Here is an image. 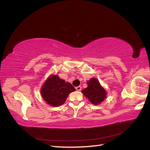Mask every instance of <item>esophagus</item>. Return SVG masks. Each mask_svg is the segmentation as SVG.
<instances>
[{
  "mask_svg": "<svg viewBox=\"0 0 150 150\" xmlns=\"http://www.w3.org/2000/svg\"><path fill=\"white\" fill-rule=\"evenodd\" d=\"M81 88H81V86H78V87H76V89L78 91H80L81 90Z\"/></svg>",
  "mask_w": 150,
  "mask_h": 150,
  "instance_id": "obj_1",
  "label": "esophagus"
}]
</instances>
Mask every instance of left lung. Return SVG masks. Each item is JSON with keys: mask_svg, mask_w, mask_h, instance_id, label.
<instances>
[{"mask_svg": "<svg viewBox=\"0 0 150 150\" xmlns=\"http://www.w3.org/2000/svg\"><path fill=\"white\" fill-rule=\"evenodd\" d=\"M88 87L83 89L82 93L87 98L91 103L94 105L100 104L106 98L107 92L101 85L99 81L94 78L87 81Z\"/></svg>", "mask_w": 150, "mask_h": 150, "instance_id": "left-lung-1", "label": "left lung"}]
</instances>
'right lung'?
I'll return each instance as SVG.
<instances>
[{"label":"right lung","instance_id":"add662e5","mask_svg":"<svg viewBox=\"0 0 150 150\" xmlns=\"http://www.w3.org/2000/svg\"><path fill=\"white\" fill-rule=\"evenodd\" d=\"M75 91L71 83L60 79L57 74H51L44 83L40 94L46 104L56 107L64 104L68 95Z\"/></svg>","mask_w":150,"mask_h":150}]
</instances>
